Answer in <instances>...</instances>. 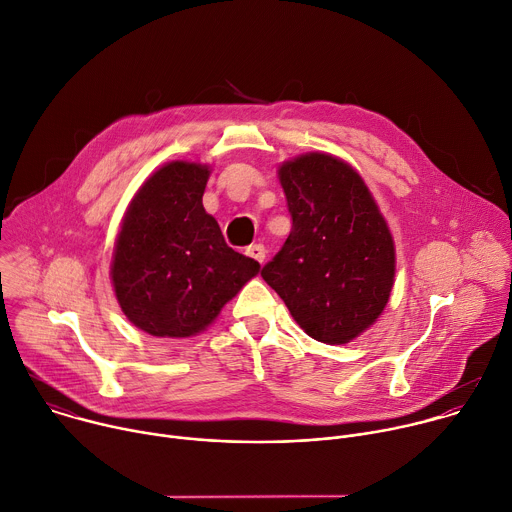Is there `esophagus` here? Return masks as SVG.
I'll return each mask as SVG.
<instances>
[{
	"instance_id": "esophagus-1",
	"label": "esophagus",
	"mask_w": 512,
	"mask_h": 512,
	"mask_svg": "<svg viewBox=\"0 0 512 512\" xmlns=\"http://www.w3.org/2000/svg\"><path fill=\"white\" fill-rule=\"evenodd\" d=\"M251 259H255V261H259V263H263L265 261V257H267V249L261 245V243H255V245H249L247 247V251H245Z\"/></svg>"
}]
</instances>
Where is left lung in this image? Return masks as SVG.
<instances>
[{"label": "left lung", "mask_w": 512, "mask_h": 512, "mask_svg": "<svg viewBox=\"0 0 512 512\" xmlns=\"http://www.w3.org/2000/svg\"><path fill=\"white\" fill-rule=\"evenodd\" d=\"M293 219L261 277L317 342L342 346L384 311L396 273L394 239L370 189L342 158L307 152L279 166Z\"/></svg>", "instance_id": "8db88e82"}]
</instances>
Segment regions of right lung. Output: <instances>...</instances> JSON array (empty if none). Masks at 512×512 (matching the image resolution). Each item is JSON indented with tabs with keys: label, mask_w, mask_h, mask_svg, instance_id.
Segmentation results:
<instances>
[{
	"label": "right lung",
	"mask_w": 512,
	"mask_h": 512,
	"mask_svg": "<svg viewBox=\"0 0 512 512\" xmlns=\"http://www.w3.org/2000/svg\"><path fill=\"white\" fill-rule=\"evenodd\" d=\"M211 166L173 160L130 201L112 255V285L124 315L156 337H191L259 273L231 249L203 207Z\"/></svg>",
	"instance_id": "1"
}]
</instances>
